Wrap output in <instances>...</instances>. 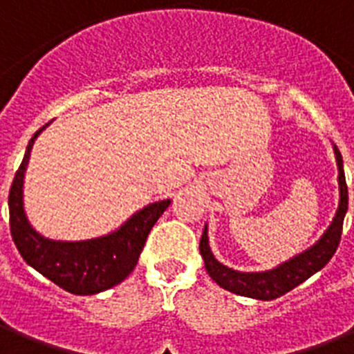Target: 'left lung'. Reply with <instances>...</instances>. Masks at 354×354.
I'll list each match as a JSON object with an SVG mask.
<instances>
[{"label": "left lung", "instance_id": "8db88e82", "mask_svg": "<svg viewBox=\"0 0 354 354\" xmlns=\"http://www.w3.org/2000/svg\"><path fill=\"white\" fill-rule=\"evenodd\" d=\"M336 163H338V183H340V205L336 211V216L329 225L324 236L318 240L311 249L301 252L298 257L291 258L280 267L266 272H238L229 267L222 266L216 258L212 257L209 238H207V227L203 229L202 240H200V252H202L205 269L209 277L216 281L218 286L227 291L240 295V297L257 298V300H274V298L286 295L301 281L313 277L322 267L333 258L338 249L342 238V227H344V216L347 211V183L344 174V162L338 147H335Z\"/></svg>", "mask_w": 354, "mask_h": 354}]
</instances>
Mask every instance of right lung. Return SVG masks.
<instances>
[{"instance_id":"add662e5","label":"right lung","mask_w":354,"mask_h":354,"mask_svg":"<svg viewBox=\"0 0 354 354\" xmlns=\"http://www.w3.org/2000/svg\"><path fill=\"white\" fill-rule=\"evenodd\" d=\"M30 138L23 162L8 192L10 234L19 254L28 266L73 295H96L118 286L136 267L152 225L158 222L171 200L151 203L138 211L118 231L85 242H54L34 231L23 211V176L34 140Z\"/></svg>"}]
</instances>
